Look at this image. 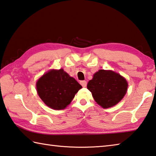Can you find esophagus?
<instances>
[{"mask_svg":"<svg viewBox=\"0 0 156 156\" xmlns=\"http://www.w3.org/2000/svg\"><path fill=\"white\" fill-rule=\"evenodd\" d=\"M80 84L82 86H83V87H85L87 86V81L85 80H83V81H80Z\"/></svg>","mask_w":156,"mask_h":156,"instance_id":"esophagus-1","label":"esophagus"}]
</instances>
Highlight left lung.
I'll list each match as a JSON object with an SVG mask.
<instances>
[{
  "mask_svg": "<svg viewBox=\"0 0 156 156\" xmlns=\"http://www.w3.org/2000/svg\"><path fill=\"white\" fill-rule=\"evenodd\" d=\"M127 83L120 74L112 71L100 69L93 75L87 84V89L93 98L104 108L112 107L122 100L126 95Z\"/></svg>",
  "mask_w": 156,
  "mask_h": 156,
  "instance_id": "obj_1",
  "label": "left lung"
}]
</instances>
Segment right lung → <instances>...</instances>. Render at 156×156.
Wrapping results in <instances>:
<instances>
[{
  "label": "right lung",
  "instance_id": "add662e5",
  "mask_svg": "<svg viewBox=\"0 0 156 156\" xmlns=\"http://www.w3.org/2000/svg\"><path fill=\"white\" fill-rule=\"evenodd\" d=\"M39 97L48 106L55 110L64 109L74 98L82 86L63 69L51 70L37 82Z\"/></svg>",
  "mask_w": 156,
  "mask_h": 156
}]
</instances>
